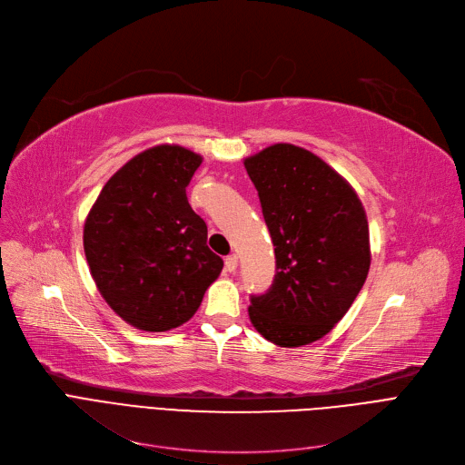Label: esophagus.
Returning a JSON list of instances; mask_svg holds the SVG:
<instances>
[{
    "instance_id": "1",
    "label": "esophagus",
    "mask_w": 465,
    "mask_h": 465,
    "mask_svg": "<svg viewBox=\"0 0 465 465\" xmlns=\"http://www.w3.org/2000/svg\"><path fill=\"white\" fill-rule=\"evenodd\" d=\"M238 268V257L236 255H229L227 259H225V270L227 272H234Z\"/></svg>"
}]
</instances>
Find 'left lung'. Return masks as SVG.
<instances>
[{
    "label": "left lung",
    "mask_w": 465,
    "mask_h": 465,
    "mask_svg": "<svg viewBox=\"0 0 465 465\" xmlns=\"http://www.w3.org/2000/svg\"><path fill=\"white\" fill-rule=\"evenodd\" d=\"M276 253V276L253 294L250 319L280 347L329 334L370 270V231L354 189L315 153L274 144L245 157Z\"/></svg>",
    "instance_id": "8db88e82"
}]
</instances>
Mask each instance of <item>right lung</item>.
<instances>
[{
  "label": "right lung",
  "mask_w": 465,
  "mask_h": 465,
  "mask_svg": "<svg viewBox=\"0 0 465 465\" xmlns=\"http://www.w3.org/2000/svg\"><path fill=\"white\" fill-rule=\"evenodd\" d=\"M203 157L159 144L129 159L94 203L84 223L92 278L125 322L167 332L199 310L223 259L206 245L208 229L185 187Z\"/></svg>",
  "instance_id": "1"
}]
</instances>
